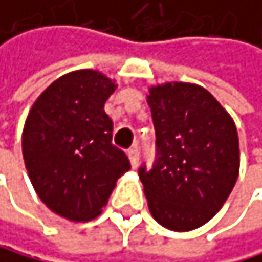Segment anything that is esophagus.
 Returning a JSON list of instances; mask_svg holds the SVG:
<instances>
[{
    "label": "esophagus",
    "mask_w": 262,
    "mask_h": 262,
    "mask_svg": "<svg viewBox=\"0 0 262 262\" xmlns=\"http://www.w3.org/2000/svg\"><path fill=\"white\" fill-rule=\"evenodd\" d=\"M127 157L130 160V164H132V168H137V164H138V150L135 148V146L127 151Z\"/></svg>",
    "instance_id": "esophagus-1"
}]
</instances>
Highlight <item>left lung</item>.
<instances>
[{"instance_id":"left-lung-1","label":"left lung","mask_w":262,"mask_h":262,"mask_svg":"<svg viewBox=\"0 0 262 262\" xmlns=\"http://www.w3.org/2000/svg\"><path fill=\"white\" fill-rule=\"evenodd\" d=\"M146 101L157 132V163L138 169L151 217L171 231H191L215 217L239 172L233 119L194 83L151 86Z\"/></svg>"}]
</instances>
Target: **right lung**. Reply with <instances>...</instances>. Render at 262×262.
Returning a JSON list of instances; mask_svg holds the SVG:
<instances>
[{"instance_id": "obj_1", "label": "right lung", "mask_w": 262, "mask_h": 262, "mask_svg": "<svg viewBox=\"0 0 262 262\" xmlns=\"http://www.w3.org/2000/svg\"><path fill=\"white\" fill-rule=\"evenodd\" d=\"M116 81L98 70L60 76L32 104L23 130V157L37 195L70 222L96 219L117 179L130 169L112 145L104 104Z\"/></svg>"}]
</instances>
